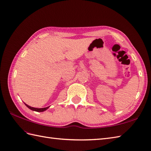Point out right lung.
Returning <instances> with one entry per match:
<instances>
[{
    "label": "right lung",
    "mask_w": 151,
    "mask_h": 151,
    "mask_svg": "<svg viewBox=\"0 0 151 151\" xmlns=\"http://www.w3.org/2000/svg\"><path fill=\"white\" fill-rule=\"evenodd\" d=\"M24 104L26 105V106L29 109L32 110V111H37V112H43L45 110H47V109L49 108V107H44V108H35V107H31L29 106H28V105L26 104L25 103H24Z\"/></svg>",
    "instance_id": "add662e5"
}]
</instances>
